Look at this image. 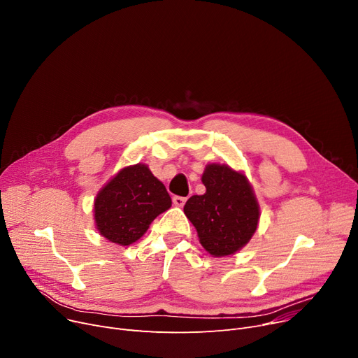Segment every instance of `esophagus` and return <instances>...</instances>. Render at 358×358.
Instances as JSON below:
<instances>
[{"label": "esophagus", "mask_w": 358, "mask_h": 358, "mask_svg": "<svg viewBox=\"0 0 358 358\" xmlns=\"http://www.w3.org/2000/svg\"><path fill=\"white\" fill-rule=\"evenodd\" d=\"M185 201H187V197H181V196L173 197V203H174V206H177V208H182Z\"/></svg>", "instance_id": "obj_1"}]
</instances>
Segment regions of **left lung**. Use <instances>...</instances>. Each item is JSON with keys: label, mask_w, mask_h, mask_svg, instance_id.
Here are the masks:
<instances>
[{"label": "left lung", "mask_w": 358, "mask_h": 358, "mask_svg": "<svg viewBox=\"0 0 358 358\" xmlns=\"http://www.w3.org/2000/svg\"><path fill=\"white\" fill-rule=\"evenodd\" d=\"M201 182L206 193L187 200L184 213L206 251L213 257L232 255L258 228L261 213L252 185L242 171L215 162L206 165Z\"/></svg>", "instance_id": "left-lung-1"}]
</instances>
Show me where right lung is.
Here are the masks:
<instances>
[{
  "mask_svg": "<svg viewBox=\"0 0 358 358\" xmlns=\"http://www.w3.org/2000/svg\"><path fill=\"white\" fill-rule=\"evenodd\" d=\"M171 203L165 185L139 162L122 168L101 187L94 199V223L107 241L127 247L141 239Z\"/></svg>",
  "mask_w": 358,
  "mask_h": 358,
  "instance_id": "add662e5",
  "label": "right lung"
}]
</instances>
